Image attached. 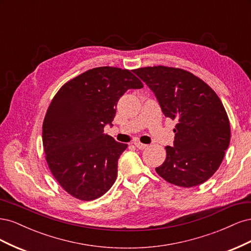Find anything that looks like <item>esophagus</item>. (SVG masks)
I'll return each instance as SVG.
<instances>
[{
	"label": "esophagus",
	"instance_id": "esophagus-1",
	"mask_svg": "<svg viewBox=\"0 0 251 251\" xmlns=\"http://www.w3.org/2000/svg\"><path fill=\"white\" fill-rule=\"evenodd\" d=\"M134 144H135V147L137 148V149H139V150H144V149L148 148V144L141 143V142H139V141H135Z\"/></svg>",
	"mask_w": 251,
	"mask_h": 251
}]
</instances>
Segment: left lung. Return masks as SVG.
I'll return each mask as SVG.
<instances>
[{
    "label": "left lung",
    "instance_id": "obj_1",
    "mask_svg": "<svg viewBox=\"0 0 251 251\" xmlns=\"http://www.w3.org/2000/svg\"><path fill=\"white\" fill-rule=\"evenodd\" d=\"M155 93L165 117L176 120L174 147L156 168L165 181L182 187L204 183L221 165L230 142L224 105L206 82L183 69L165 66L134 70Z\"/></svg>",
    "mask_w": 251,
    "mask_h": 251
}]
</instances>
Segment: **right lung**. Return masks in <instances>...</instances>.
Wrapping results in <instances>:
<instances>
[{
    "label": "right lung",
    "instance_id": "right-lung-1",
    "mask_svg": "<svg viewBox=\"0 0 251 251\" xmlns=\"http://www.w3.org/2000/svg\"><path fill=\"white\" fill-rule=\"evenodd\" d=\"M142 87L130 70L98 67L67 81L53 97L43 123L45 157L53 177L74 198L95 200L114 184L127 144L103 134V127L112 125L119 98Z\"/></svg>",
    "mask_w": 251,
    "mask_h": 251
}]
</instances>
